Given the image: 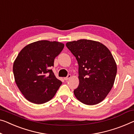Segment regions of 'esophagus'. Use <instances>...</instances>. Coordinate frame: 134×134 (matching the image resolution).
<instances>
[{
  "label": "esophagus",
  "instance_id": "1",
  "mask_svg": "<svg viewBox=\"0 0 134 134\" xmlns=\"http://www.w3.org/2000/svg\"><path fill=\"white\" fill-rule=\"evenodd\" d=\"M71 77H72L71 75H70V74H69V75H68L66 77H65V78H64V80H69V79H71Z\"/></svg>",
  "mask_w": 134,
  "mask_h": 134
}]
</instances>
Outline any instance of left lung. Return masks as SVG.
Listing matches in <instances>:
<instances>
[{
  "label": "left lung",
  "mask_w": 134,
  "mask_h": 134,
  "mask_svg": "<svg viewBox=\"0 0 134 134\" xmlns=\"http://www.w3.org/2000/svg\"><path fill=\"white\" fill-rule=\"evenodd\" d=\"M66 46L79 63V86L75 97L88 105L100 102L114 85L117 65L111 53L102 43L88 40L71 41Z\"/></svg>",
  "instance_id": "obj_1"
}]
</instances>
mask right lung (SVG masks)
I'll use <instances>...</instances> for the list:
<instances>
[{
  "label": "right lung",
  "instance_id": "right-lung-1",
  "mask_svg": "<svg viewBox=\"0 0 134 134\" xmlns=\"http://www.w3.org/2000/svg\"><path fill=\"white\" fill-rule=\"evenodd\" d=\"M64 44L57 41H38L27 45L18 53L13 65L15 83L24 98L36 104L49 101L62 81L51 69Z\"/></svg>",
  "mask_w": 134,
  "mask_h": 134
}]
</instances>
